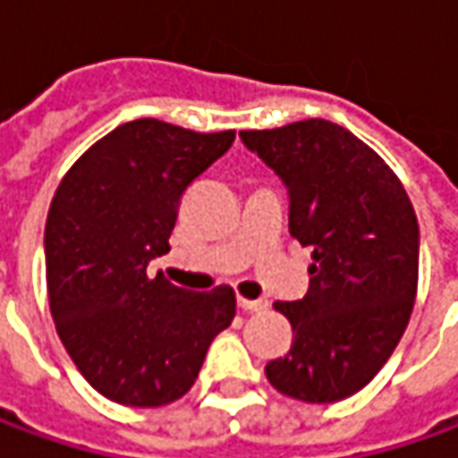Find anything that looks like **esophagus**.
Listing matches in <instances>:
<instances>
[{
	"label": "esophagus",
	"mask_w": 458,
	"mask_h": 458,
	"mask_svg": "<svg viewBox=\"0 0 458 458\" xmlns=\"http://www.w3.org/2000/svg\"><path fill=\"white\" fill-rule=\"evenodd\" d=\"M237 306L242 310H250V313H259V310H265L267 308V301H262V298H257V301H247V298H239Z\"/></svg>",
	"instance_id": "34e87169"
}]
</instances>
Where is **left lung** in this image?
Here are the masks:
<instances>
[{"label":"left lung","mask_w":458,"mask_h":458,"mask_svg":"<svg viewBox=\"0 0 458 458\" xmlns=\"http://www.w3.org/2000/svg\"><path fill=\"white\" fill-rule=\"evenodd\" d=\"M288 191V229L313 247L301 301H277L291 352L267 361L277 393L336 403L390 360L418 288L420 232L395 173L361 140L326 119L239 132Z\"/></svg>","instance_id":"8db88e82"}]
</instances>
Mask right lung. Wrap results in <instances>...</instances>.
Masks as SVG:
<instances>
[{
	"label": "right lung",
	"mask_w": 458,
	"mask_h": 458,
	"mask_svg": "<svg viewBox=\"0 0 458 458\" xmlns=\"http://www.w3.org/2000/svg\"><path fill=\"white\" fill-rule=\"evenodd\" d=\"M232 142L234 132L134 119L81 155L55 191L45 224L50 313L81 375L119 405L183 397L237 313L226 285L193 293L148 275L170 250L185 188Z\"/></svg>",
	"instance_id": "obj_1"
}]
</instances>
